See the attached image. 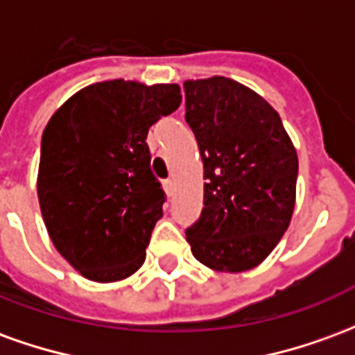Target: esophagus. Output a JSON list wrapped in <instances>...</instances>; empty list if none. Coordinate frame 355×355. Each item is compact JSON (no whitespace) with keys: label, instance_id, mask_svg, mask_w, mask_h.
<instances>
[{"label":"esophagus","instance_id":"esophagus-1","mask_svg":"<svg viewBox=\"0 0 355 355\" xmlns=\"http://www.w3.org/2000/svg\"><path fill=\"white\" fill-rule=\"evenodd\" d=\"M163 188H165V192H167V196H173V193H175V180H171V178H167V180L163 182Z\"/></svg>","mask_w":355,"mask_h":355}]
</instances>
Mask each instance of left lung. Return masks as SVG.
I'll return each mask as SVG.
<instances>
[{
    "mask_svg": "<svg viewBox=\"0 0 355 355\" xmlns=\"http://www.w3.org/2000/svg\"><path fill=\"white\" fill-rule=\"evenodd\" d=\"M186 123L203 159V211L186 228L193 257L218 272H245L289 228L298 157L282 117L238 81H184Z\"/></svg>",
    "mask_w": 355,
    "mask_h": 355,
    "instance_id": "8db88e82",
    "label": "left lung"
}]
</instances>
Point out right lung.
Listing matches in <instances>:
<instances>
[{
	"label": "right lung",
	"mask_w": 355,
	"mask_h": 355,
	"mask_svg": "<svg viewBox=\"0 0 355 355\" xmlns=\"http://www.w3.org/2000/svg\"><path fill=\"white\" fill-rule=\"evenodd\" d=\"M177 83L112 80L70 96L42 137L37 198L51 241L81 275L108 283L146 259L165 192L148 129L180 106Z\"/></svg>",
	"instance_id": "right-lung-1"
}]
</instances>
